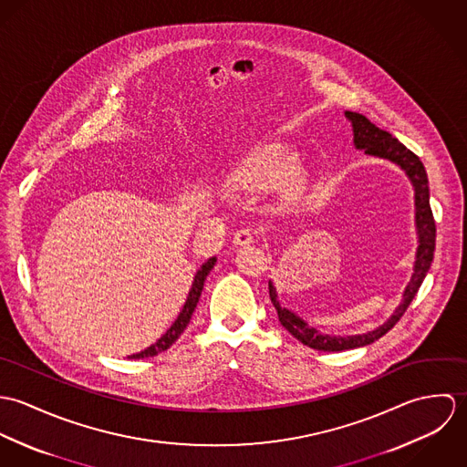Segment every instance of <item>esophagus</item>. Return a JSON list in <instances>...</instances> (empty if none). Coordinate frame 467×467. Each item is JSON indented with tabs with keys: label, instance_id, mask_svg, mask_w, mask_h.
<instances>
[{
	"label": "esophagus",
	"instance_id": "1",
	"mask_svg": "<svg viewBox=\"0 0 467 467\" xmlns=\"http://www.w3.org/2000/svg\"><path fill=\"white\" fill-rule=\"evenodd\" d=\"M254 243V232L250 228H241L234 235V244L235 246H250Z\"/></svg>",
	"mask_w": 467,
	"mask_h": 467
}]
</instances>
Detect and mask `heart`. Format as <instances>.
I'll list each match as a JSON object with an SVG mask.
<instances>
[{
    "mask_svg": "<svg viewBox=\"0 0 467 467\" xmlns=\"http://www.w3.org/2000/svg\"><path fill=\"white\" fill-rule=\"evenodd\" d=\"M298 169V152L285 141L261 143L239 160L224 174V183L241 192H269L284 185Z\"/></svg>",
    "mask_w": 467,
    "mask_h": 467,
    "instance_id": "obj_1",
    "label": "heart"
}]
</instances>
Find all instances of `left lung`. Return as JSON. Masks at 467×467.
I'll return each mask as SVG.
<instances>
[{
  "label": "left lung",
  "mask_w": 467,
  "mask_h": 467,
  "mask_svg": "<svg viewBox=\"0 0 467 467\" xmlns=\"http://www.w3.org/2000/svg\"><path fill=\"white\" fill-rule=\"evenodd\" d=\"M345 119L352 126L356 149L365 150V154H368V156L383 158V160L396 163L400 171H404V174L408 176V180L413 187V201H415L417 252H415L413 273L402 291L400 306L396 307V311L390 315V318L385 324L363 334L334 336V334L320 333L318 329L309 326L304 318H300L296 313H293L287 307H282L278 302V293H276L273 280L267 282L269 298L276 309L282 327H285L291 336H295L300 343H304L311 348H317V350H324V352H339V350H347V348L365 347V345H370L376 339H379L383 334L389 333L400 322V318L408 309L410 302L417 295L428 269L431 266L433 252H435V221H433V213L430 208V187H428V176H426L422 161L410 149H406L398 138L376 128L367 117H363L359 113L345 111Z\"/></svg>",
  "instance_id": "left-lung-1"
}]
</instances>
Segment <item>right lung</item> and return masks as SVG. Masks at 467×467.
Wrapping results in <instances>:
<instances>
[{"label": "right lung", "mask_w": 467, "mask_h": 467, "mask_svg": "<svg viewBox=\"0 0 467 467\" xmlns=\"http://www.w3.org/2000/svg\"><path fill=\"white\" fill-rule=\"evenodd\" d=\"M215 261H217L215 257H210V259L204 261L202 266L196 271L194 280H192V285H191V291H189L187 300H185V304H183V309L180 311V315H178V318L174 320V324L167 329V333L163 334L156 343H152L150 347H147L145 350L130 356L131 359L158 356L160 352L167 350V348L182 336V333L187 329V326H189V322H191V318H192V313H194V309H196V306H198V302H200L201 291H202L204 280H206L208 273L212 271V267L215 266Z\"/></svg>", "instance_id": "right-lung-1"}]
</instances>
